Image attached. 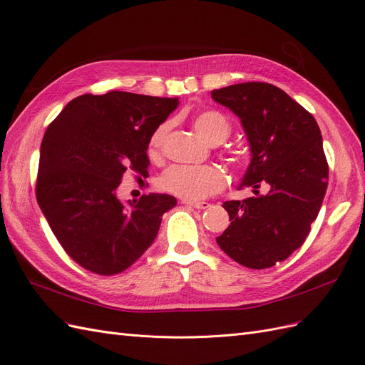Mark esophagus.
Here are the masks:
<instances>
[{
	"instance_id": "obj_1",
	"label": "esophagus",
	"mask_w": 365,
	"mask_h": 365,
	"mask_svg": "<svg viewBox=\"0 0 365 365\" xmlns=\"http://www.w3.org/2000/svg\"><path fill=\"white\" fill-rule=\"evenodd\" d=\"M182 204H185V205H190V207H193V208H197V210H205V208H208V207H210V204H208V202H205V201H202V202L182 201Z\"/></svg>"
}]
</instances>
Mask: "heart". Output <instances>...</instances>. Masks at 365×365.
<instances>
[{
	"instance_id": "b5f03b06",
	"label": "heart",
	"mask_w": 365,
	"mask_h": 365,
	"mask_svg": "<svg viewBox=\"0 0 365 365\" xmlns=\"http://www.w3.org/2000/svg\"><path fill=\"white\" fill-rule=\"evenodd\" d=\"M193 126L197 134L212 145H219L230 135L228 120L213 109L197 113L193 118ZM170 128L169 121L161 123L149 140V153L158 155L163 143ZM227 182V176L217 165H181L176 164L165 170L160 178V187L182 197L184 201H201L210 195L222 190Z\"/></svg>"
}]
</instances>
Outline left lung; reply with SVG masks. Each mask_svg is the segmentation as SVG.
Here are the masks:
<instances>
[{
    "instance_id": "8db88e82",
    "label": "left lung",
    "mask_w": 365,
    "mask_h": 365,
    "mask_svg": "<svg viewBox=\"0 0 365 365\" xmlns=\"http://www.w3.org/2000/svg\"><path fill=\"white\" fill-rule=\"evenodd\" d=\"M212 97L240 118L251 163L239 189L256 193L224 202L231 224L216 242L247 268H271L303 245L322 208L329 181L322 132L311 113L271 83L230 85Z\"/></svg>"
}]
</instances>
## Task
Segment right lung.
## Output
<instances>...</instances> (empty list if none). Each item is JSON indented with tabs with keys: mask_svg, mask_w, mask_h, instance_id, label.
<instances>
[{
	"mask_svg": "<svg viewBox=\"0 0 365 365\" xmlns=\"http://www.w3.org/2000/svg\"><path fill=\"white\" fill-rule=\"evenodd\" d=\"M178 98L125 91L73 98L41 143L36 200L65 252L98 275L128 269L155 240L176 205L150 193L121 202L126 170L146 176L149 140Z\"/></svg>",
	"mask_w": 365,
	"mask_h": 365,
	"instance_id": "obj_1",
	"label": "right lung"
}]
</instances>
